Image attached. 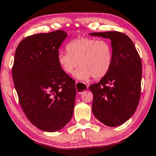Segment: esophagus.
<instances>
[{
    "mask_svg": "<svg viewBox=\"0 0 156 156\" xmlns=\"http://www.w3.org/2000/svg\"><path fill=\"white\" fill-rule=\"evenodd\" d=\"M76 87L77 93L79 94H81L84 91H86L87 90L88 86L87 85H85V83L77 81V82L76 83Z\"/></svg>",
    "mask_w": 156,
    "mask_h": 156,
    "instance_id": "34e87169",
    "label": "esophagus"
}]
</instances>
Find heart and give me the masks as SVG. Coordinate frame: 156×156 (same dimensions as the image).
I'll return each mask as SVG.
<instances>
[{"label": "heart", "mask_w": 156, "mask_h": 156, "mask_svg": "<svg viewBox=\"0 0 156 156\" xmlns=\"http://www.w3.org/2000/svg\"><path fill=\"white\" fill-rule=\"evenodd\" d=\"M67 53H61L58 61L66 73L74 72V77L80 80H87L91 76L100 79L110 71L112 64V44L106 39L80 37L74 39L66 46Z\"/></svg>", "instance_id": "obj_1"}]
</instances>
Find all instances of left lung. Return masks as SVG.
I'll return each instance as SVG.
<instances>
[{
    "label": "left lung",
    "mask_w": 156,
    "mask_h": 156,
    "mask_svg": "<svg viewBox=\"0 0 156 156\" xmlns=\"http://www.w3.org/2000/svg\"><path fill=\"white\" fill-rule=\"evenodd\" d=\"M110 39L113 50L111 68L98 83L90 86L94 117L108 126L124 123L135 113L140 98L142 62L133 41L117 31L92 33Z\"/></svg>",
    "instance_id": "obj_1"
}]
</instances>
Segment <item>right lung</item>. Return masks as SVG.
Segmentation results:
<instances>
[{
  "label": "right lung",
  "instance_id": "right-lung-1",
  "mask_svg": "<svg viewBox=\"0 0 156 156\" xmlns=\"http://www.w3.org/2000/svg\"><path fill=\"white\" fill-rule=\"evenodd\" d=\"M66 37L60 30L33 34L14 55L12 78L19 103L30 122L44 131L60 130L73 116L76 85L58 61Z\"/></svg>",
  "mask_w": 156,
  "mask_h": 156
}]
</instances>
